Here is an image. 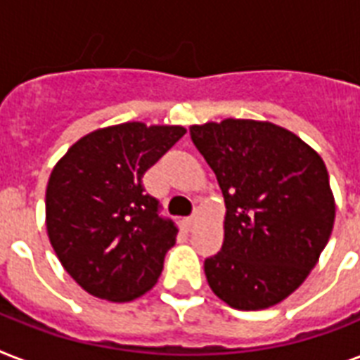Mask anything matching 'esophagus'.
Segmentation results:
<instances>
[{"instance_id":"1","label":"esophagus","mask_w":360,"mask_h":360,"mask_svg":"<svg viewBox=\"0 0 360 360\" xmlns=\"http://www.w3.org/2000/svg\"><path fill=\"white\" fill-rule=\"evenodd\" d=\"M185 228L188 231H192L196 228V214H191V217H186L185 219Z\"/></svg>"}]
</instances>
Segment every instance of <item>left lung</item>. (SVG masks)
<instances>
[{
	"label": "left lung",
	"instance_id": "left-lung-1",
	"mask_svg": "<svg viewBox=\"0 0 360 360\" xmlns=\"http://www.w3.org/2000/svg\"><path fill=\"white\" fill-rule=\"evenodd\" d=\"M191 138L228 209L222 248L203 263L211 290L237 310L284 301L318 263L335 224L325 162L267 121L194 124Z\"/></svg>",
	"mask_w": 360,
	"mask_h": 360
}]
</instances>
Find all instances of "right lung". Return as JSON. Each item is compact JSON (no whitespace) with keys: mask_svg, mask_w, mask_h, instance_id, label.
<instances>
[{"mask_svg":"<svg viewBox=\"0 0 360 360\" xmlns=\"http://www.w3.org/2000/svg\"><path fill=\"white\" fill-rule=\"evenodd\" d=\"M183 127L123 123L70 147L46 188V230L65 271L91 295L127 302L157 284L177 226L146 194L143 174Z\"/></svg>","mask_w":360,"mask_h":360,"instance_id":"add662e5","label":"right lung"}]
</instances>
